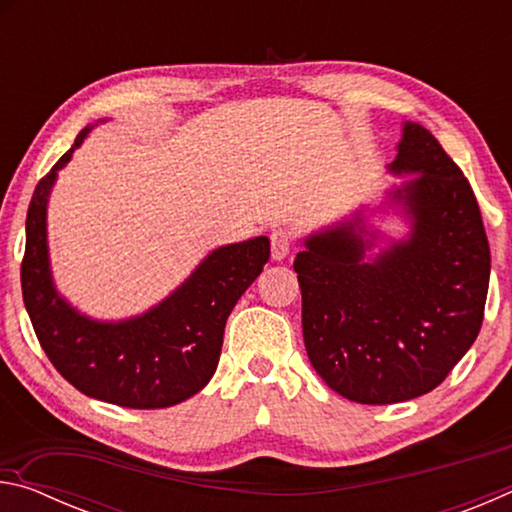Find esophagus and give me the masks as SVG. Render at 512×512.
Here are the masks:
<instances>
[{
    "instance_id": "34e87169",
    "label": "esophagus",
    "mask_w": 512,
    "mask_h": 512,
    "mask_svg": "<svg viewBox=\"0 0 512 512\" xmlns=\"http://www.w3.org/2000/svg\"><path fill=\"white\" fill-rule=\"evenodd\" d=\"M291 250V235L287 230H273L271 232V255L273 259H284Z\"/></svg>"
}]
</instances>
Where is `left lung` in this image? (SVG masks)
I'll list each match as a JSON object with an SVG mask.
<instances>
[{
    "instance_id": "1",
    "label": "left lung",
    "mask_w": 512,
    "mask_h": 512,
    "mask_svg": "<svg viewBox=\"0 0 512 512\" xmlns=\"http://www.w3.org/2000/svg\"><path fill=\"white\" fill-rule=\"evenodd\" d=\"M391 171L420 173L393 194L413 219L409 239L363 262L357 216L309 237L293 262L311 366L359 404L406 402L443 384L479 336L488 298L490 246L461 167L406 121Z\"/></svg>"
}]
</instances>
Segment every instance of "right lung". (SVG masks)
Instances as JSON below:
<instances>
[{"instance_id":"1","label":"right lung","mask_w":512,"mask_h":512,"mask_svg":"<svg viewBox=\"0 0 512 512\" xmlns=\"http://www.w3.org/2000/svg\"><path fill=\"white\" fill-rule=\"evenodd\" d=\"M90 128L76 135L33 192L22 257V298L42 350L69 384L94 400L126 409H164L196 395L214 375L223 329L271 255L266 237L223 246L146 314L97 323L58 296L47 257V198L58 169Z\"/></svg>"}]
</instances>
